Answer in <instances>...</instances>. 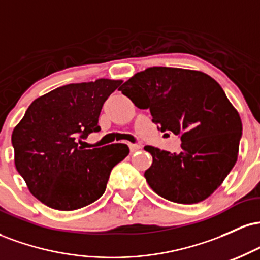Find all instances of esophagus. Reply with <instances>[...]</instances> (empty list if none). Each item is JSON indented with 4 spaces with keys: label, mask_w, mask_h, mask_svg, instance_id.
Instances as JSON below:
<instances>
[{
    "label": "esophagus",
    "mask_w": 260,
    "mask_h": 260,
    "mask_svg": "<svg viewBox=\"0 0 260 260\" xmlns=\"http://www.w3.org/2000/svg\"><path fill=\"white\" fill-rule=\"evenodd\" d=\"M140 148H142V147H140L139 144H129V150H131V153H136V151L139 150Z\"/></svg>",
    "instance_id": "1"
}]
</instances>
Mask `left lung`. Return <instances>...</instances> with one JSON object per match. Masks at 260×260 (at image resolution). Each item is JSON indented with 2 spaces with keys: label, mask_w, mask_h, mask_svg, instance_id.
Listing matches in <instances>:
<instances>
[{
  "label": "left lung",
  "mask_w": 260,
  "mask_h": 260,
  "mask_svg": "<svg viewBox=\"0 0 260 260\" xmlns=\"http://www.w3.org/2000/svg\"><path fill=\"white\" fill-rule=\"evenodd\" d=\"M139 109H149L161 132L181 136L178 154L147 145L153 164L144 177L156 194L196 204L221 186L238 156L242 122L215 79L201 71L150 67L120 88Z\"/></svg>",
  "instance_id": "obj_1"
}]
</instances>
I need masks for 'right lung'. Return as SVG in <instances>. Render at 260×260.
<instances>
[{"label": "right lung", "instance_id": "1", "mask_svg": "<svg viewBox=\"0 0 260 260\" xmlns=\"http://www.w3.org/2000/svg\"><path fill=\"white\" fill-rule=\"evenodd\" d=\"M122 80L59 86L38 98L14 127L12 144L17 171L35 198L56 210H77L104 194L113 166L129 154L122 143L79 147L98 124L104 103Z\"/></svg>", "mask_w": 260, "mask_h": 260}]
</instances>
